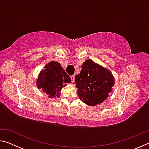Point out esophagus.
Wrapping results in <instances>:
<instances>
[{
    "instance_id": "esophagus-1",
    "label": "esophagus",
    "mask_w": 149,
    "mask_h": 149,
    "mask_svg": "<svg viewBox=\"0 0 149 149\" xmlns=\"http://www.w3.org/2000/svg\"><path fill=\"white\" fill-rule=\"evenodd\" d=\"M70 78H71L72 84H74V79H75V76H74V75H72V76L70 77Z\"/></svg>"
}]
</instances>
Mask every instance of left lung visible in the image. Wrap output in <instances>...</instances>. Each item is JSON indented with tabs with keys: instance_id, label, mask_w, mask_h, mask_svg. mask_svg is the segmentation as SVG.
Returning <instances> with one entry per match:
<instances>
[{
	"instance_id": "8db88e82",
	"label": "left lung",
	"mask_w": 149,
	"mask_h": 149,
	"mask_svg": "<svg viewBox=\"0 0 149 149\" xmlns=\"http://www.w3.org/2000/svg\"><path fill=\"white\" fill-rule=\"evenodd\" d=\"M80 74L75 76L79 99L88 106H97L107 99L114 85V76L109 70L86 60Z\"/></svg>"
}]
</instances>
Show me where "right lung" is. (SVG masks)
<instances>
[{
  "instance_id": "right-lung-1",
  "label": "right lung",
  "mask_w": 149,
  "mask_h": 149,
  "mask_svg": "<svg viewBox=\"0 0 149 149\" xmlns=\"http://www.w3.org/2000/svg\"><path fill=\"white\" fill-rule=\"evenodd\" d=\"M43 68L37 79V88L46 93L50 99L60 97L61 89L71 82L70 76L58 62H50Z\"/></svg>"
}]
</instances>
